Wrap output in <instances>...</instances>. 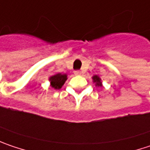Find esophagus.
<instances>
[{"instance_id": "esophagus-1", "label": "esophagus", "mask_w": 150, "mask_h": 150, "mask_svg": "<svg viewBox=\"0 0 150 150\" xmlns=\"http://www.w3.org/2000/svg\"><path fill=\"white\" fill-rule=\"evenodd\" d=\"M81 73L82 72H81L80 71H74V74L75 75H81Z\"/></svg>"}]
</instances>
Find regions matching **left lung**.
I'll return each mask as SVG.
<instances>
[{"label":"left lung","instance_id":"1","mask_svg":"<svg viewBox=\"0 0 150 150\" xmlns=\"http://www.w3.org/2000/svg\"><path fill=\"white\" fill-rule=\"evenodd\" d=\"M92 80H93V83H95L96 86H97V87H102V79L98 75H94L92 77Z\"/></svg>","mask_w":150,"mask_h":150}]
</instances>
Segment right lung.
Listing matches in <instances>:
<instances>
[{"mask_svg": "<svg viewBox=\"0 0 150 150\" xmlns=\"http://www.w3.org/2000/svg\"><path fill=\"white\" fill-rule=\"evenodd\" d=\"M67 79V75L66 73H56L54 75H52L48 78V80L50 82V86L54 90H59L64 85L65 82Z\"/></svg>", "mask_w": 150, "mask_h": 150, "instance_id": "right-lung-1", "label": "right lung"}]
</instances>
